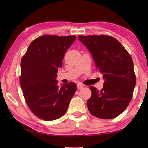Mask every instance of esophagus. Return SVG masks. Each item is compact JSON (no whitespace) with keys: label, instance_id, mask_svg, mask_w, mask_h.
Segmentation results:
<instances>
[{"label":"esophagus","instance_id":"1","mask_svg":"<svg viewBox=\"0 0 148 148\" xmlns=\"http://www.w3.org/2000/svg\"><path fill=\"white\" fill-rule=\"evenodd\" d=\"M77 89L79 90H80V89H82L84 88V85L81 84V83H78L77 84Z\"/></svg>","mask_w":148,"mask_h":148}]
</instances>
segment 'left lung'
I'll list each match as a JSON object with an SVG mask.
<instances>
[{
  "instance_id": "1",
  "label": "left lung",
  "mask_w": 148,
  "mask_h": 148,
  "mask_svg": "<svg viewBox=\"0 0 148 148\" xmlns=\"http://www.w3.org/2000/svg\"><path fill=\"white\" fill-rule=\"evenodd\" d=\"M78 38L92 54L104 80L100 91L90 86L88 110L98 118L114 119L127 108L132 98L136 84L132 58L122 44L111 36H79Z\"/></svg>"
}]
</instances>
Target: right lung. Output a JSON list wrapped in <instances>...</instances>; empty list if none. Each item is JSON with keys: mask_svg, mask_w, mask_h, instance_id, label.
I'll return each instance as SVG.
<instances>
[{"mask_svg": "<svg viewBox=\"0 0 148 148\" xmlns=\"http://www.w3.org/2000/svg\"><path fill=\"white\" fill-rule=\"evenodd\" d=\"M76 36L44 35L30 44L21 61L20 84L30 110L45 121L65 114L77 90L75 83L59 88L56 77L64 54Z\"/></svg>", "mask_w": 148, "mask_h": 148, "instance_id": "right-lung-1", "label": "right lung"}]
</instances>
